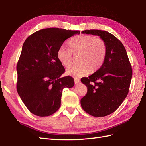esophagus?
<instances>
[{"mask_svg":"<svg viewBox=\"0 0 146 146\" xmlns=\"http://www.w3.org/2000/svg\"><path fill=\"white\" fill-rule=\"evenodd\" d=\"M80 82V80H78V79H75V84H79Z\"/></svg>","mask_w":146,"mask_h":146,"instance_id":"obj_1","label":"esophagus"}]
</instances>
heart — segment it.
<instances>
[{
  "label": "heart",
  "instance_id": "heart-1",
  "mask_svg": "<svg viewBox=\"0 0 146 146\" xmlns=\"http://www.w3.org/2000/svg\"><path fill=\"white\" fill-rule=\"evenodd\" d=\"M70 49L60 47L56 53L58 60L64 67L72 64L73 55L80 54L79 65L73 66L66 70L67 75L80 78L88 73L95 72L104 62L107 48L102 39L91 35L75 36L69 41Z\"/></svg>",
  "mask_w": 146,
  "mask_h": 146
}]
</instances>
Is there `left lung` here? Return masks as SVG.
<instances>
[{
	"mask_svg": "<svg viewBox=\"0 0 146 146\" xmlns=\"http://www.w3.org/2000/svg\"><path fill=\"white\" fill-rule=\"evenodd\" d=\"M82 33L97 35L105 42L107 52L102 66L81 82L88 92L80 100L81 106L89 115L102 117L117 110L127 97L132 78V68L122 43L108 31L90 29Z\"/></svg>",
	"mask_w": 146,
	"mask_h": 146,
	"instance_id": "8db88e82",
	"label": "left lung"
}]
</instances>
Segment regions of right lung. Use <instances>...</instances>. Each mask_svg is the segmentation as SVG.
<instances>
[{
	"label": "right lung",
	"instance_id": "add662e5",
	"mask_svg": "<svg viewBox=\"0 0 146 146\" xmlns=\"http://www.w3.org/2000/svg\"><path fill=\"white\" fill-rule=\"evenodd\" d=\"M80 31L51 28L29 36L24 42L17 65V90L26 108L33 115L48 117L60 106L64 88L75 84L70 76L61 77L65 69L56 53L64 42Z\"/></svg>",
	"mask_w": 146,
	"mask_h": 146
}]
</instances>
